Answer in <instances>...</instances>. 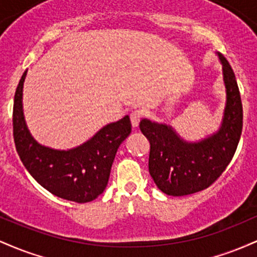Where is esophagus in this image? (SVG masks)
<instances>
[{
	"mask_svg": "<svg viewBox=\"0 0 257 257\" xmlns=\"http://www.w3.org/2000/svg\"><path fill=\"white\" fill-rule=\"evenodd\" d=\"M141 118H143V111H141V110L132 111L131 120H132V125L134 126V128H137V126L139 125V123H140Z\"/></svg>",
	"mask_w": 257,
	"mask_h": 257,
	"instance_id": "1",
	"label": "esophagus"
}]
</instances>
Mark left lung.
<instances>
[{"label": "left lung", "instance_id": "1", "mask_svg": "<svg viewBox=\"0 0 257 257\" xmlns=\"http://www.w3.org/2000/svg\"><path fill=\"white\" fill-rule=\"evenodd\" d=\"M222 64L226 106L220 129L198 143H187L170 125L149 119L140 131L150 141L149 172L168 196H187L205 190L226 170L237 150L243 129V106L231 65L217 53Z\"/></svg>", "mask_w": 257, "mask_h": 257}]
</instances>
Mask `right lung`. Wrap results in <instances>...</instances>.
Wrapping results in <instances>:
<instances>
[{
	"instance_id": "right-lung-1",
	"label": "right lung",
	"mask_w": 257,
	"mask_h": 257,
	"mask_svg": "<svg viewBox=\"0 0 257 257\" xmlns=\"http://www.w3.org/2000/svg\"><path fill=\"white\" fill-rule=\"evenodd\" d=\"M23 73L13 105V137L24 167L52 194L76 203L91 202L104 192L120 144L132 132L129 116L110 123L87 143L69 151L42 146L31 137L23 113Z\"/></svg>"
}]
</instances>
